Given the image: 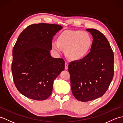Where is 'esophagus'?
Returning <instances> with one entry per match:
<instances>
[{"mask_svg": "<svg viewBox=\"0 0 123 123\" xmlns=\"http://www.w3.org/2000/svg\"><path fill=\"white\" fill-rule=\"evenodd\" d=\"M68 69V63L67 62H66V63H65V69L67 70Z\"/></svg>", "mask_w": 123, "mask_h": 123, "instance_id": "obj_1", "label": "esophagus"}]
</instances>
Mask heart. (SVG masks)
<instances>
[{
    "instance_id": "heart-1",
    "label": "heart",
    "mask_w": 123,
    "mask_h": 123,
    "mask_svg": "<svg viewBox=\"0 0 123 123\" xmlns=\"http://www.w3.org/2000/svg\"><path fill=\"white\" fill-rule=\"evenodd\" d=\"M92 40L88 33L81 31H65L60 34L57 41L52 43V49L59 53L65 49L66 56L73 60L83 58L89 51Z\"/></svg>"
}]
</instances>
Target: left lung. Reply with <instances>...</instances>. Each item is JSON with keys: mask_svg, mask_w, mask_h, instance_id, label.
I'll use <instances>...</instances> for the list:
<instances>
[{"mask_svg": "<svg viewBox=\"0 0 123 123\" xmlns=\"http://www.w3.org/2000/svg\"><path fill=\"white\" fill-rule=\"evenodd\" d=\"M87 31L93 37L90 52L82 59L70 62L68 66L72 94L81 101L103 96L114 74V53L107 39L96 29Z\"/></svg>", "mask_w": 123, "mask_h": 123, "instance_id": "8db88e82", "label": "left lung"}]
</instances>
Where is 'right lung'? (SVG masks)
<instances>
[{
    "mask_svg": "<svg viewBox=\"0 0 123 123\" xmlns=\"http://www.w3.org/2000/svg\"><path fill=\"white\" fill-rule=\"evenodd\" d=\"M62 28L57 24H34L18 36L12 49V72L16 87L28 98H48L54 79L64 69V60L49 53L53 37Z\"/></svg>",
    "mask_w": 123,
    "mask_h": 123,
    "instance_id": "obj_1",
    "label": "right lung"
}]
</instances>
